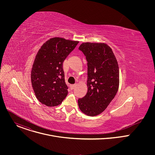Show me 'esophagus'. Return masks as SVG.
I'll return each mask as SVG.
<instances>
[{
	"label": "esophagus",
	"instance_id": "34e87169",
	"mask_svg": "<svg viewBox=\"0 0 155 155\" xmlns=\"http://www.w3.org/2000/svg\"><path fill=\"white\" fill-rule=\"evenodd\" d=\"M75 86H76V84H72V85L71 86V90H74V88L75 87Z\"/></svg>",
	"mask_w": 155,
	"mask_h": 155
}]
</instances>
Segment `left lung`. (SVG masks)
I'll use <instances>...</instances> for the list:
<instances>
[{
    "instance_id": "8db88e82",
    "label": "left lung",
    "mask_w": 155,
    "mask_h": 155,
    "mask_svg": "<svg viewBox=\"0 0 155 155\" xmlns=\"http://www.w3.org/2000/svg\"><path fill=\"white\" fill-rule=\"evenodd\" d=\"M78 49L87 62V92L78 104L83 113L94 117L104 111L118 92V64L112 48L104 43L85 42Z\"/></svg>"
}]
</instances>
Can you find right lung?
Returning a JSON list of instances; mask_svg holds the SVG:
<instances>
[{"label":"right lung","instance_id":"obj_1","mask_svg":"<svg viewBox=\"0 0 155 155\" xmlns=\"http://www.w3.org/2000/svg\"><path fill=\"white\" fill-rule=\"evenodd\" d=\"M79 41L54 37L43 44L31 71V83L37 99L48 107L62 103L68 93L63 62Z\"/></svg>","mask_w":155,"mask_h":155}]
</instances>
